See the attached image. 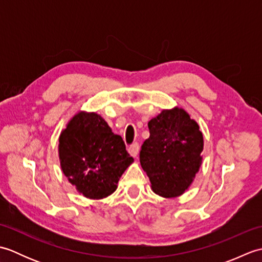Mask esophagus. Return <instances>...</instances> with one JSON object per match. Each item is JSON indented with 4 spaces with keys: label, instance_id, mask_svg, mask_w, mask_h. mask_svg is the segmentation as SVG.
Returning <instances> with one entry per match:
<instances>
[{
    "label": "esophagus",
    "instance_id": "obj_1",
    "mask_svg": "<svg viewBox=\"0 0 262 262\" xmlns=\"http://www.w3.org/2000/svg\"><path fill=\"white\" fill-rule=\"evenodd\" d=\"M128 152H129V154L132 155L133 158H137L138 153H140V145H138L137 143L133 144V145L128 147Z\"/></svg>",
    "mask_w": 262,
    "mask_h": 262
}]
</instances>
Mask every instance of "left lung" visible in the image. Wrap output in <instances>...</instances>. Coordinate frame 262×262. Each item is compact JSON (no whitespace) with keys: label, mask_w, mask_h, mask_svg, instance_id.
I'll use <instances>...</instances> for the list:
<instances>
[{"label":"left lung","mask_w":262,"mask_h":262,"mask_svg":"<svg viewBox=\"0 0 262 262\" xmlns=\"http://www.w3.org/2000/svg\"><path fill=\"white\" fill-rule=\"evenodd\" d=\"M140 162L152 190L164 198L178 197L190 187L203 162V133L185 109H164L148 121Z\"/></svg>","instance_id":"left-lung-1"}]
</instances>
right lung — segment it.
Listing matches in <instances>:
<instances>
[{
	"label": "right lung",
	"instance_id": "add662e5",
	"mask_svg": "<svg viewBox=\"0 0 262 262\" xmlns=\"http://www.w3.org/2000/svg\"><path fill=\"white\" fill-rule=\"evenodd\" d=\"M58 142L63 173L89 199H102L115 192L120 177L134 162L121 136L114 134L96 113L74 115Z\"/></svg>",
	"mask_w": 262,
	"mask_h": 262
}]
</instances>
